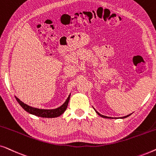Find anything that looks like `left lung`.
I'll use <instances>...</instances> for the list:
<instances>
[{
	"mask_svg": "<svg viewBox=\"0 0 156 156\" xmlns=\"http://www.w3.org/2000/svg\"><path fill=\"white\" fill-rule=\"evenodd\" d=\"M95 112H97V114H98V115H99L100 116H101V117H103V118H106V119H114V118H112V117H108V116H104V115H101V114H100L99 112H97V111L95 110ZM131 114H129V115H127V116H123V117H121V118H120V119H124V118H126V117H128V116H129Z\"/></svg>",
	"mask_w": 156,
	"mask_h": 156,
	"instance_id": "left-lung-1",
	"label": "left lung"
}]
</instances>
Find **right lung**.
<instances>
[{
  "instance_id": "1",
  "label": "right lung",
  "mask_w": 156,
  "mask_h": 156,
  "mask_svg": "<svg viewBox=\"0 0 156 156\" xmlns=\"http://www.w3.org/2000/svg\"><path fill=\"white\" fill-rule=\"evenodd\" d=\"M16 97L17 101L18 102L19 104L22 106L23 109H25L27 112L30 113V114L35 115V116L42 117V118H55V117L59 116L65 112V111L67 109L68 103H69L70 95L66 100L65 103L59 107L55 108V109H41V108H37L32 107L27 105V104L23 103V101H21L18 97Z\"/></svg>"
}]
</instances>
